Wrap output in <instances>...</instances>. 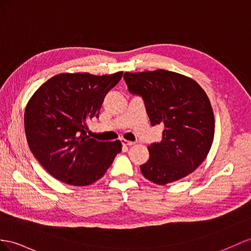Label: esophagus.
<instances>
[{"label": "esophagus", "instance_id": "obj_1", "mask_svg": "<svg viewBox=\"0 0 251 251\" xmlns=\"http://www.w3.org/2000/svg\"><path fill=\"white\" fill-rule=\"evenodd\" d=\"M121 142L123 144V146H131L134 144V142H131V141H127V140H122Z\"/></svg>", "mask_w": 251, "mask_h": 251}]
</instances>
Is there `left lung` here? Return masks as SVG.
<instances>
[{"label": "left lung", "mask_w": 251, "mask_h": 251, "mask_svg": "<svg viewBox=\"0 0 251 251\" xmlns=\"http://www.w3.org/2000/svg\"><path fill=\"white\" fill-rule=\"evenodd\" d=\"M128 91L142 98L151 126L162 125V139L147 149L140 166L150 181L164 185L194 172L210 151L214 115L207 94L190 77L165 70L124 74Z\"/></svg>", "instance_id": "1"}]
</instances>
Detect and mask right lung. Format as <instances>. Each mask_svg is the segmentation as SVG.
Masks as SVG:
<instances>
[{
	"label": "right lung",
	"mask_w": 251,
	"mask_h": 251,
	"mask_svg": "<svg viewBox=\"0 0 251 251\" xmlns=\"http://www.w3.org/2000/svg\"><path fill=\"white\" fill-rule=\"evenodd\" d=\"M122 75L58 74L28 101L24 127L29 150L57 180L79 187L91 184L105 175L121 152L119 140L89 138L87 123L99 118L102 100Z\"/></svg>",
	"instance_id": "right-lung-1"
}]
</instances>
